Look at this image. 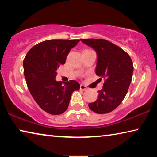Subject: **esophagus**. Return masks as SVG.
Listing matches in <instances>:
<instances>
[{
  "instance_id": "34e87169",
  "label": "esophagus",
  "mask_w": 157,
  "mask_h": 157,
  "mask_svg": "<svg viewBox=\"0 0 157 157\" xmlns=\"http://www.w3.org/2000/svg\"><path fill=\"white\" fill-rule=\"evenodd\" d=\"M80 89L82 90V91H86V90L87 89V88H86V86H84V85L81 84V85H80Z\"/></svg>"
}]
</instances>
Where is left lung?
Returning a JSON list of instances; mask_svg holds the SVG:
<instances>
[{"label": "left lung", "instance_id": "obj_1", "mask_svg": "<svg viewBox=\"0 0 157 157\" xmlns=\"http://www.w3.org/2000/svg\"><path fill=\"white\" fill-rule=\"evenodd\" d=\"M80 40L96 52L95 73L100 80L105 79L97 100L89 103V107L97 113H109L118 107L128 91L134 70L132 61L125 51L105 39Z\"/></svg>", "mask_w": 157, "mask_h": 157}]
</instances>
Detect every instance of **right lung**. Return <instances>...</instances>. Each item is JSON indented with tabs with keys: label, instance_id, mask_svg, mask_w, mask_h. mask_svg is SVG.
<instances>
[{
	"label": "right lung",
	"instance_id": "add662e5",
	"mask_svg": "<svg viewBox=\"0 0 157 157\" xmlns=\"http://www.w3.org/2000/svg\"><path fill=\"white\" fill-rule=\"evenodd\" d=\"M79 39H52L38 44L29 50L23 60L26 83L32 96L42 109L59 115L68 109L71 95L80 85L75 80L62 84L56 81L57 68Z\"/></svg>",
	"mask_w": 157,
	"mask_h": 157
}]
</instances>
